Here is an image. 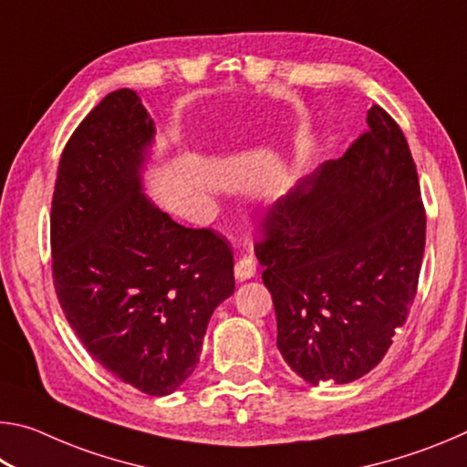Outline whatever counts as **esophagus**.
<instances>
[{"instance_id":"esophagus-1","label":"esophagus","mask_w":467,"mask_h":467,"mask_svg":"<svg viewBox=\"0 0 467 467\" xmlns=\"http://www.w3.org/2000/svg\"><path fill=\"white\" fill-rule=\"evenodd\" d=\"M234 275H236V280H239V282L253 278V275H255V262H253V257L244 255L241 259H236Z\"/></svg>"}]
</instances>
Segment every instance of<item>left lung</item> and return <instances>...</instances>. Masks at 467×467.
I'll return each mask as SVG.
<instances>
[{
    "label": "left lung",
    "mask_w": 467,
    "mask_h": 467,
    "mask_svg": "<svg viewBox=\"0 0 467 467\" xmlns=\"http://www.w3.org/2000/svg\"><path fill=\"white\" fill-rule=\"evenodd\" d=\"M368 131L275 202L255 255L278 350L306 383H350L383 360L414 303L426 214L404 131L373 105Z\"/></svg>",
    "instance_id": "1"
}]
</instances>
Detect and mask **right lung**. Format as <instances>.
Listing matches in <instances>:
<instances>
[{"instance_id": "1", "label": "right lung", "mask_w": 467, "mask_h": 467, "mask_svg": "<svg viewBox=\"0 0 467 467\" xmlns=\"http://www.w3.org/2000/svg\"><path fill=\"white\" fill-rule=\"evenodd\" d=\"M154 121L130 88L107 94L63 150L51 203L53 284L90 357L169 395L200 362L208 321L234 292L233 251L141 192Z\"/></svg>"}]
</instances>
